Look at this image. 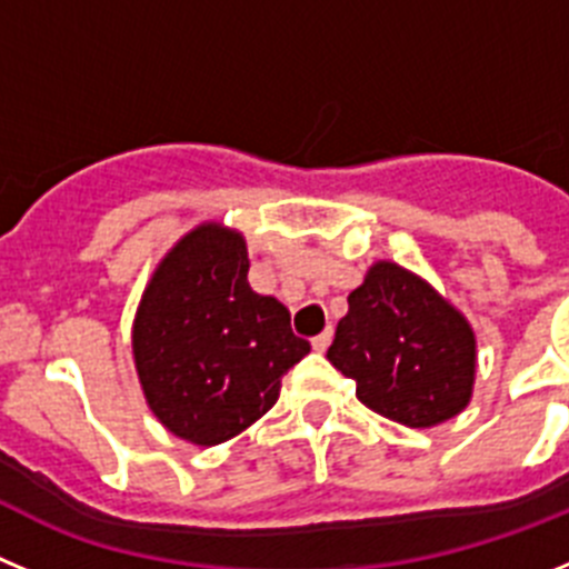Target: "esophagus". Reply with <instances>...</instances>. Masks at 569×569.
<instances>
[{
    "instance_id": "esophagus-1",
    "label": "esophagus",
    "mask_w": 569,
    "mask_h": 569,
    "mask_svg": "<svg viewBox=\"0 0 569 569\" xmlns=\"http://www.w3.org/2000/svg\"><path fill=\"white\" fill-rule=\"evenodd\" d=\"M329 342H331V329H326L322 331V335H317L315 340H311V346H315V351H326V348H329Z\"/></svg>"
}]
</instances>
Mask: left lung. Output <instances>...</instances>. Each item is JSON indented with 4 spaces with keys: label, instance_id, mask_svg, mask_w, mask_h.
<instances>
[{
    "label": "left lung",
    "instance_id": "1",
    "mask_svg": "<svg viewBox=\"0 0 569 569\" xmlns=\"http://www.w3.org/2000/svg\"><path fill=\"white\" fill-rule=\"evenodd\" d=\"M329 362L357 382V399L408 428H433L468 408L476 335L428 280L377 260L348 295Z\"/></svg>",
    "mask_w": 569,
    "mask_h": 569
}]
</instances>
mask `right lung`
<instances>
[{
	"mask_svg": "<svg viewBox=\"0 0 569 569\" xmlns=\"http://www.w3.org/2000/svg\"><path fill=\"white\" fill-rule=\"evenodd\" d=\"M238 229L203 221L156 266L132 320L147 406L178 439L212 448L247 431L309 355L280 300L252 291Z\"/></svg>",
	"mask_w": 569,
	"mask_h": 569,
	"instance_id": "1",
	"label": "right lung"
}]
</instances>
